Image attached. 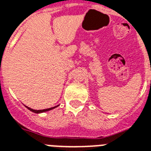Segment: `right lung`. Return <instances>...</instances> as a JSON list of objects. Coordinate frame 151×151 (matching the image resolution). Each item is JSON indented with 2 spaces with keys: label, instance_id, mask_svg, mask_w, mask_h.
I'll return each instance as SVG.
<instances>
[{
  "label": "right lung",
  "instance_id": "add662e5",
  "mask_svg": "<svg viewBox=\"0 0 151 151\" xmlns=\"http://www.w3.org/2000/svg\"><path fill=\"white\" fill-rule=\"evenodd\" d=\"M58 105L55 106V107H53V108H47V109H43V110H34V109H32V108H29V107H27V106H26V108H28V109L29 110V111H31L34 112V113H37V114H39V113H43V112H45V111H50V110H52L54 109V108H57Z\"/></svg>",
  "mask_w": 151,
  "mask_h": 151
}]
</instances>
